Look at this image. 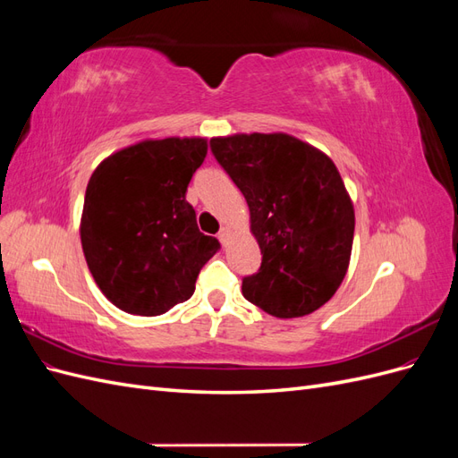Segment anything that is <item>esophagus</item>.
Instances as JSON below:
<instances>
[{
    "instance_id": "1",
    "label": "esophagus",
    "mask_w": 458,
    "mask_h": 458,
    "mask_svg": "<svg viewBox=\"0 0 458 458\" xmlns=\"http://www.w3.org/2000/svg\"><path fill=\"white\" fill-rule=\"evenodd\" d=\"M229 237H231V229L229 227H221V231H219V242L225 246L229 242Z\"/></svg>"
}]
</instances>
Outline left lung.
Masks as SVG:
<instances>
[{
	"label": "left lung",
	"mask_w": 458,
	"mask_h": 458,
	"mask_svg": "<svg viewBox=\"0 0 458 458\" xmlns=\"http://www.w3.org/2000/svg\"><path fill=\"white\" fill-rule=\"evenodd\" d=\"M212 152L241 189L261 267L242 281L248 301L279 318L317 311L350 267L355 212L336 164L283 131L212 137Z\"/></svg>",
	"instance_id": "1"
}]
</instances>
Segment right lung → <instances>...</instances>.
Instances as JSON below:
<instances>
[{
	"label": "right lung",
	"mask_w": 458,
	"mask_h": 458,
	"mask_svg": "<svg viewBox=\"0 0 458 458\" xmlns=\"http://www.w3.org/2000/svg\"><path fill=\"white\" fill-rule=\"evenodd\" d=\"M208 155L206 137L143 140L106 157L89 177L80 241L110 303L155 317L189 300L219 248L199 231L185 192Z\"/></svg>",
	"instance_id": "add662e5"
}]
</instances>
